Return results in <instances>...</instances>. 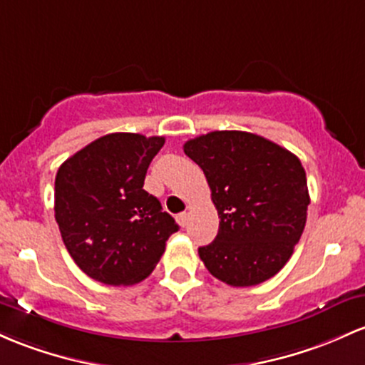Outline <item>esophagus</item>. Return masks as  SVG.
Listing matches in <instances>:
<instances>
[{
  "label": "esophagus",
  "mask_w": 365,
  "mask_h": 365,
  "mask_svg": "<svg viewBox=\"0 0 365 365\" xmlns=\"http://www.w3.org/2000/svg\"><path fill=\"white\" fill-rule=\"evenodd\" d=\"M176 222H178L180 227H187V223H189V213L176 215Z\"/></svg>",
  "instance_id": "1"
}]
</instances>
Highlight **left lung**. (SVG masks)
<instances>
[{
    "label": "left lung",
    "mask_w": 365,
    "mask_h": 365,
    "mask_svg": "<svg viewBox=\"0 0 365 365\" xmlns=\"http://www.w3.org/2000/svg\"><path fill=\"white\" fill-rule=\"evenodd\" d=\"M218 211L215 241L199 247L228 286L265 282L287 263L307 223V175L293 152L247 131H211L185 142Z\"/></svg>",
    "instance_id": "obj_1"
}]
</instances>
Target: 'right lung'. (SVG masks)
Here are the masks:
<instances>
[{
    "instance_id": "right-lung-1",
    "label": "right lung",
    "mask_w": 365,
    "mask_h": 365,
    "mask_svg": "<svg viewBox=\"0 0 365 365\" xmlns=\"http://www.w3.org/2000/svg\"><path fill=\"white\" fill-rule=\"evenodd\" d=\"M164 137L110 133L58 168L55 220L67 251L88 277L128 286L149 277L178 230L158 197L143 190Z\"/></svg>"
}]
</instances>
